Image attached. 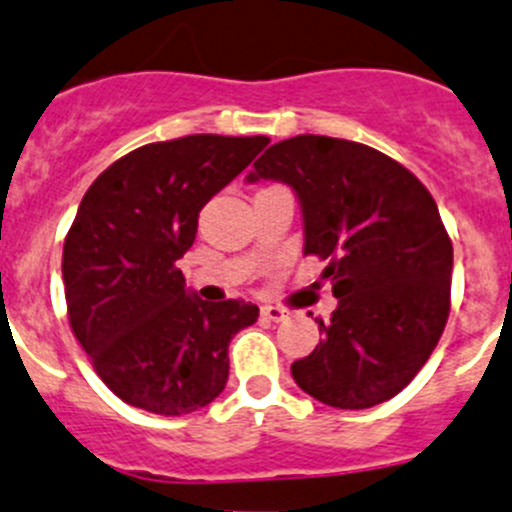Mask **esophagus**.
Listing matches in <instances>:
<instances>
[{"instance_id": "esophagus-1", "label": "esophagus", "mask_w": 512, "mask_h": 512, "mask_svg": "<svg viewBox=\"0 0 512 512\" xmlns=\"http://www.w3.org/2000/svg\"><path fill=\"white\" fill-rule=\"evenodd\" d=\"M260 312H262V317H267V320H272V322H282L287 317V310L280 305H265Z\"/></svg>"}]
</instances>
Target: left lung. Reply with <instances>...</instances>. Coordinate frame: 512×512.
Wrapping results in <instances>:
<instances>
[{
	"mask_svg": "<svg viewBox=\"0 0 512 512\" xmlns=\"http://www.w3.org/2000/svg\"><path fill=\"white\" fill-rule=\"evenodd\" d=\"M292 187L305 255L327 260L337 307L322 340L292 362L320 403L365 410L395 398L438 345L450 315L453 242L423 182L360 142L297 135L272 145L247 182Z\"/></svg>",
	"mask_w": 512,
	"mask_h": 512,
	"instance_id": "1",
	"label": "left lung"
}]
</instances>
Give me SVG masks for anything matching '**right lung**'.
I'll return each mask as SVG.
<instances>
[{
  "instance_id": "add662e5",
  "label": "right lung",
  "mask_w": 512,
  "mask_h": 512,
  "mask_svg": "<svg viewBox=\"0 0 512 512\" xmlns=\"http://www.w3.org/2000/svg\"><path fill=\"white\" fill-rule=\"evenodd\" d=\"M267 142L262 135L152 142L119 157L82 197L62 252L69 325L104 385L127 405L172 418L225 390L230 340L260 310L190 295L177 260L195 242L202 207Z\"/></svg>"
}]
</instances>
